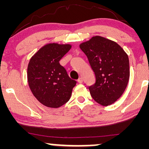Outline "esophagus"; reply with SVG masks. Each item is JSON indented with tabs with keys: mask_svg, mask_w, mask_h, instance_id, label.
<instances>
[{
	"mask_svg": "<svg viewBox=\"0 0 149 149\" xmlns=\"http://www.w3.org/2000/svg\"><path fill=\"white\" fill-rule=\"evenodd\" d=\"M78 83H83V78H78Z\"/></svg>",
	"mask_w": 149,
	"mask_h": 149,
	"instance_id": "34e87169",
	"label": "esophagus"
}]
</instances>
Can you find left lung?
Instances as JSON below:
<instances>
[{
	"label": "left lung",
	"mask_w": 149,
	"mask_h": 149,
	"mask_svg": "<svg viewBox=\"0 0 149 149\" xmlns=\"http://www.w3.org/2000/svg\"><path fill=\"white\" fill-rule=\"evenodd\" d=\"M95 75V83L89 87L90 95L102 106L119 99L130 78L129 58L116 42L101 36L92 37L80 45Z\"/></svg>",
	"instance_id": "1"
}]
</instances>
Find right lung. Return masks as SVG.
<instances>
[{
  "mask_svg": "<svg viewBox=\"0 0 149 149\" xmlns=\"http://www.w3.org/2000/svg\"><path fill=\"white\" fill-rule=\"evenodd\" d=\"M71 47L70 45L48 44L30 59L27 70L29 85L36 98L46 107L58 108L66 104L76 85L59 64Z\"/></svg>",
  "mask_w": 149,
  "mask_h": 149,
  "instance_id": "1",
  "label": "right lung"
}]
</instances>
